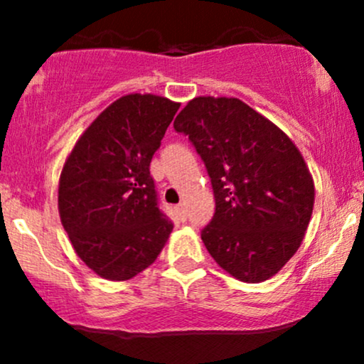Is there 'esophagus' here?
<instances>
[{
    "label": "esophagus",
    "mask_w": 364,
    "mask_h": 364,
    "mask_svg": "<svg viewBox=\"0 0 364 364\" xmlns=\"http://www.w3.org/2000/svg\"><path fill=\"white\" fill-rule=\"evenodd\" d=\"M176 210H178V215L181 217L183 220L186 219V207H185V203H179V205L176 207Z\"/></svg>",
    "instance_id": "34e87169"
}]
</instances>
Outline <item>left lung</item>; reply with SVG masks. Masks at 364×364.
<instances>
[{
	"instance_id": "8db88e82",
	"label": "left lung",
	"mask_w": 364,
	"mask_h": 364,
	"mask_svg": "<svg viewBox=\"0 0 364 364\" xmlns=\"http://www.w3.org/2000/svg\"><path fill=\"white\" fill-rule=\"evenodd\" d=\"M205 162L215 214L202 241L237 281L274 277L298 252L310 224L315 183L286 133L236 97L200 95L174 119Z\"/></svg>"
}]
</instances>
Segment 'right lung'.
I'll return each instance as SVG.
<instances>
[{
    "label": "right lung",
    "instance_id": "add662e5",
    "mask_svg": "<svg viewBox=\"0 0 364 364\" xmlns=\"http://www.w3.org/2000/svg\"><path fill=\"white\" fill-rule=\"evenodd\" d=\"M179 106L154 94L123 95L92 121L63 164L61 224L99 277H135L169 240L173 223L159 210L149 168Z\"/></svg>",
    "mask_w": 364,
    "mask_h": 364
}]
</instances>
